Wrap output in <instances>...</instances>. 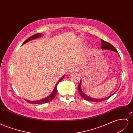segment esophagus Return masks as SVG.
I'll return each instance as SVG.
<instances>
[{
  "mask_svg": "<svg viewBox=\"0 0 133 133\" xmlns=\"http://www.w3.org/2000/svg\"><path fill=\"white\" fill-rule=\"evenodd\" d=\"M77 71V69L76 67H71L70 69H69V72H75V71Z\"/></svg>",
  "mask_w": 133,
  "mask_h": 133,
  "instance_id": "34e87169",
  "label": "esophagus"
}]
</instances>
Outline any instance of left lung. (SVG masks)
<instances>
[{
  "label": "left lung",
  "mask_w": 133,
  "mask_h": 133,
  "mask_svg": "<svg viewBox=\"0 0 133 133\" xmlns=\"http://www.w3.org/2000/svg\"><path fill=\"white\" fill-rule=\"evenodd\" d=\"M101 42H102V49H103V50H112V51H114V52H116V53H118L117 50L115 49V48L111 45V44H110L109 43L107 42H105V41H104L103 40H101ZM81 81H80V84L79 85V87H78V89H79V94L81 96V97L83 98L84 99H86L87 101H91V102H102V101H105L107 99H108L109 98L111 97L112 95H114V93L112 94V95H111V96H108L106 98H102V99H96V98H91L89 96H87L86 94H85L82 90H81Z\"/></svg>",
  "instance_id": "8db88e82"
}]
</instances>
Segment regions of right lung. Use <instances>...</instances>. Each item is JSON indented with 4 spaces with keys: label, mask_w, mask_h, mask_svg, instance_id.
<instances>
[{
    "label": "right lung",
    "mask_w": 133,
    "mask_h": 133,
    "mask_svg": "<svg viewBox=\"0 0 133 133\" xmlns=\"http://www.w3.org/2000/svg\"><path fill=\"white\" fill-rule=\"evenodd\" d=\"M42 35V34H40V33L39 34H35V35H32L31 36H30V37H29L28 39H27L26 40H25V42L23 43L22 45H23V44H25L26 43L28 42L29 41H30V40H31L32 39H36V38H37V37H40ZM64 76V75L58 81V82H57V83L56 84V86H55V88H54L53 91H52V93H51V94L49 95L48 97H46L45 98H44V99H40V100L36 101H27V100H26V101L28 102H29V103H30L38 104H42V103H48V102H49L50 101H52L54 97H55L56 95V93H57V85H58V84L60 82L61 80H62L63 79Z\"/></svg>",
    "instance_id": "add662e5"
}]
</instances>
